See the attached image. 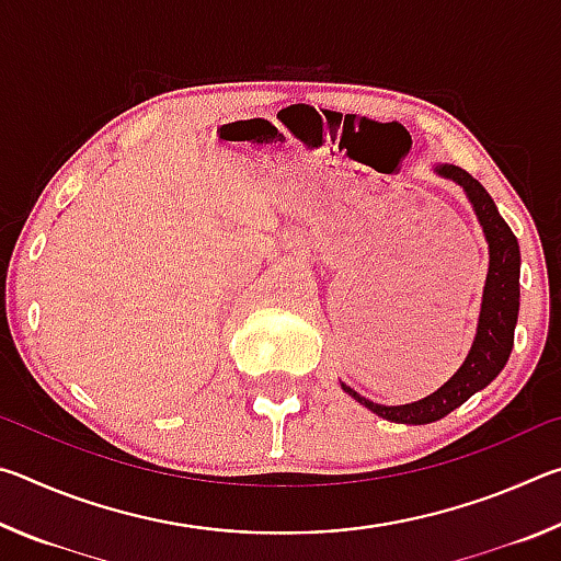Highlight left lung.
<instances>
[{
	"label": "left lung",
	"mask_w": 561,
	"mask_h": 561,
	"mask_svg": "<svg viewBox=\"0 0 561 561\" xmlns=\"http://www.w3.org/2000/svg\"><path fill=\"white\" fill-rule=\"evenodd\" d=\"M435 175L453 180L455 185L462 187L468 197L474 217L482 227L488 242V277L482 287L478 331H474L472 346L465 356L462 366L445 381L438 391L425 396L423 401L405 403V405H381L374 403L356 393L354 388L341 383L344 393L354 401L366 405L368 411L386 417L391 423L405 425H425L435 423L448 415L455 408H460L470 396L495 381L497 374L505 368L512 344H515V327L519 314V244L517 237L512 234L507 222L497 213V205L492 203L488 190L482 187L470 173H465L458 165H435Z\"/></svg>",
	"instance_id": "obj_1"
}]
</instances>
